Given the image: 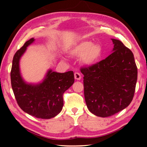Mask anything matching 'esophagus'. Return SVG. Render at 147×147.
Masks as SVG:
<instances>
[{
  "label": "esophagus",
  "mask_w": 147,
  "mask_h": 147,
  "mask_svg": "<svg viewBox=\"0 0 147 147\" xmlns=\"http://www.w3.org/2000/svg\"><path fill=\"white\" fill-rule=\"evenodd\" d=\"M74 78L77 80H81L82 76L80 75V74L79 73H74Z\"/></svg>",
  "instance_id": "1"
}]
</instances>
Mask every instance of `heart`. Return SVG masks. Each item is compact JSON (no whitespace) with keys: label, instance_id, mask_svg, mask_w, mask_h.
<instances>
[{"label":"heart","instance_id":"b5f03b06","mask_svg":"<svg viewBox=\"0 0 147 147\" xmlns=\"http://www.w3.org/2000/svg\"><path fill=\"white\" fill-rule=\"evenodd\" d=\"M71 56L80 57V61L86 65H93L97 63L102 54V48L99 44L91 41H82L73 45L69 51Z\"/></svg>","mask_w":147,"mask_h":147}]
</instances>
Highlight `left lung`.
Instances as JSON below:
<instances>
[{
  "label": "left lung",
  "mask_w": 147,
  "mask_h": 147,
  "mask_svg": "<svg viewBox=\"0 0 147 147\" xmlns=\"http://www.w3.org/2000/svg\"><path fill=\"white\" fill-rule=\"evenodd\" d=\"M111 40L114 45L110 55L80 69L84 76L87 107L92 113L101 117L113 115L129 106L138 79L132 52L118 39Z\"/></svg>",
  "instance_id": "obj_1"
}]
</instances>
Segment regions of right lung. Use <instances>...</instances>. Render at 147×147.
<instances>
[{
  "instance_id": "right-lung-1",
  "label": "right lung",
  "mask_w": 147,
  "mask_h": 147,
  "mask_svg": "<svg viewBox=\"0 0 147 147\" xmlns=\"http://www.w3.org/2000/svg\"><path fill=\"white\" fill-rule=\"evenodd\" d=\"M34 41V38L29 39L15 54L10 73L11 87L17 104L24 112L36 118L51 119L63 108V94L73 84L74 73L71 71L60 73L49 69L41 82L24 81L20 71V59Z\"/></svg>"
}]
</instances>
